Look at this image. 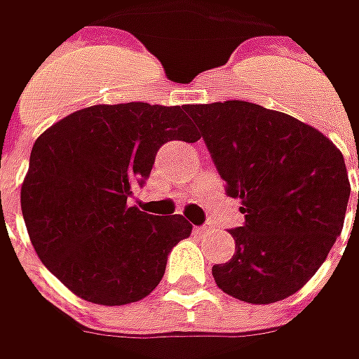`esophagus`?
Wrapping results in <instances>:
<instances>
[{"instance_id":"1","label":"esophagus","mask_w":359,"mask_h":359,"mask_svg":"<svg viewBox=\"0 0 359 359\" xmlns=\"http://www.w3.org/2000/svg\"><path fill=\"white\" fill-rule=\"evenodd\" d=\"M212 229H214V226H212V224H205V226L196 228V231H198V233H208V231H212Z\"/></svg>"}]
</instances>
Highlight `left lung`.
I'll return each mask as SVG.
<instances>
[{
	"label": "left lung",
	"instance_id": "8db88e82",
	"mask_svg": "<svg viewBox=\"0 0 359 359\" xmlns=\"http://www.w3.org/2000/svg\"><path fill=\"white\" fill-rule=\"evenodd\" d=\"M187 114L245 217L229 229L233 257L212 268L217 287L248 304L296 294L344 228L350 180L341 151L308 123L250 102L187 105Z\"/></svg>",
	"mask_w": 359,
	"mask_h": 359
}]
</instances>
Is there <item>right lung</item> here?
I'll use <instances>...</instances> for the list:
<instances>
[{
  "mask_svg": "<svg viewBox=\"0 0 359 359\" xmlns=\"http://www.w3.org/2000/svg\"><path fill=\"white\" fill-rule=\"evenodd\" d=\"M186 105H91L46 130L32 147L21 212L43 266L76 296L123 306L149 296L168 254L189 238L184 215L128 203L163 144H194Z\"/></svg>",
  "mask_w": 359,
  "mask_h": 359,
  "instance_id": "add662e5",
  "label": "right lung"
}]
</instances>
